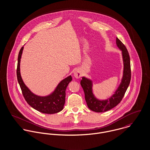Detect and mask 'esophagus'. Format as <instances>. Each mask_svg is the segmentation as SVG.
<instances>
[{
	"label": "esophagus",
	"instance_id": "34e87169",
	"mask_svg": "<svg viewBox=\"0 0 150 150\" xmlns=\"http://www.w3.org/2000/svg\"><path fill=\"white\" fill-rule=\"evenodd\" d=\"M74 76L77 78L79 79L82 76V72L80 69H76L74 71Z\"/></svg>",
	"mask_w": 150,
	"mask_h": 150
}]
</instances>
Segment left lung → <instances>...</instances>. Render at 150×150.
Masks as SVG:
<instances>
[{
    "label": "left lung",
    "mask_w": 150,
    "mask_h": 150,
    "mask_svg": "<svg viewBox=\"0 0 150 150\" xmlns=\"http://www.w3.org/2000/svg\"><path fill=\"white\" fill-rule=\"evenodd\" d=\"M116 44L118 48L122 51L124 71L121 82L114 93L107 99L99 100L93 93L92 81L85 77H83L81 80L80 84L85 93L86 105L90 110L95 112H105L117 106L122 100L130 81L131 70L128 51L125 45L117 38Z\"/></svg>",
    "instance_id": "8db88e82"
}]
</instances>
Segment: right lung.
Wrapping results in <instances>:
<instances>
[{"mask_svg": "<svg viewBox=\"0 0 150 150\" xmlns=\"http://www.w3.org/2000/svg\"><path fill=\"white\" fill-rule=\"evenodd\" d=\"M23 49V47L21 48L18 57L17 76L18 82L25 100L31 107L44 114H51L61 111L64 108L66 89L69 83L72 80L71 76H69L62 80L56 87L54 91L49 95L40 96L35 95L26 86L22 79L20 62Z\"/></svg>", "mask_w": 150, "mask_h": 150, "instance_id": "1", "label": "right lung"}]
</instances>
